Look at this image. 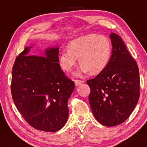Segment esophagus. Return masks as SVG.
Returning a JSON list of instances; mask_svg holds the SVG:
<instances>
[{
	"label": "esophagus",
	"mask_w": 147,
	"mask_h": 147,
	"mask_svg": "<svg viewBox=\"0 0 147 147\" xmlns=\"http://www.w3.org/2000/svg\"><path fill=\"white\" fill-rule=\"evenodd\" d=\"M74 82H75L76 86H80V84H82L84 83L83 80H76Z\"/></svg>",
	"instance_id": "34e87169"
}]
</instances>
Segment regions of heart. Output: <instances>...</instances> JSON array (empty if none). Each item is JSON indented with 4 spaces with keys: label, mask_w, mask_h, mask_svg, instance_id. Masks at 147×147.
I'll use <instances>...</instances> for the list:
<instances>
[{
    "label": "heart",
    "mask_w": 147,
    "mask_h": 147,
    "mask_svg": "<svg viewBox=\"0 0 147 147\" xmlns=\"http://www.w3.org/2000/svg\"><path fill=\"white\" fill-rule=\"evenodd\" d=\"M67 50L61 52L59 65L64 71L71 73L78 61L81 69L77 75H97L107 67L111 59L112 43L109 38L98 34H89L72 40Z\"/></svg>",
    "instance_id": "obj_1"
}]
</instances>
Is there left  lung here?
<instances>
[{"mask_svg": "<svg viewBox=\"0 0 147 147\" xmlns=\"http://www.w3.org/2000/svg\"><path fill=\"white\" fill-rule=\"evenodd\" d=\"M112 45L107 67L95 78L88 80L89 102L94 117L106 126L124 122L130 116L140 96L137 63L130 55L122 38L110 35Z\"/></svg>", "mask_w": 147, "mask_h": 147, "instance_id": "obj_1", "label": "left lung"}]
</instances>
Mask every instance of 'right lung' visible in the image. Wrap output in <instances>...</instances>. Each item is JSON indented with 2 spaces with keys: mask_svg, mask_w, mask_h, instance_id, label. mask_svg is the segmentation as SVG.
<instances>
[{
  "mask_svg": "<svg viewBox=\"0 0 147 147\" xmlns=\"http://www.w3.org/2000/svg\"><path fill=\"white\" fill-rule=\"evenodd\" d=\"M26 47L16 58L11 94L16 107L32 127L56 132L67 121V101L75 84L59 63V47H48L43 56L30 55Z\"/></svg>",
  "mask_w": 147,
  "mask_h": 147,
  "instance_id": "1",
  "label": "right lung"
}]
</instances>
